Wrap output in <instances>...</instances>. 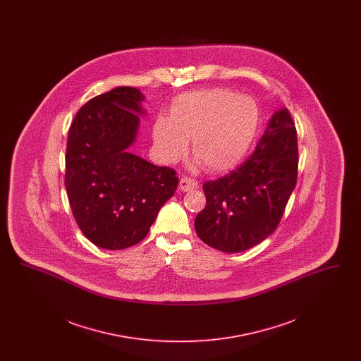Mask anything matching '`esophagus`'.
I'll return each instance as SVG.
<instances>
[{"mask_svg": "<svg viewBox=\"0 0 361 361\" xmlns=\"http://www.w3.org/2000/svg\"><path fill=\"white\" fill-rule=\"evenodd\" d=\"M178 187H180L181 190L187 192V190H190V189L197 188V187H199V183L195 181V180H190L189 177H181Z\"/></svg>", "mask_w": 361, "mask_h": 361, "instance_id": "esophagus-1", "label": "esophagus"}]
</instances>
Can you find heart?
I'll list each match as a JSON object with an SVG mask.
<instances>
[{
    "label": "heart",
    "instance_id": "heart-1",
    "mask_svg": "<svg viewBox=\"0 0 361 361\" xmlns=\"http://www.w3.org/2000/svg\"><path fill=\"white\" fill-rule=\"evenodd\" d=\"M258 105L249 96L214 87L178 96L171 116H158L153 137L158 154L166 162L180 159L192 139L193 154L211 173L234 169L247 153L257 133Z\"/></svg>",
    "mask_w": 361,
    "mask_h": 361
}]
</instances>
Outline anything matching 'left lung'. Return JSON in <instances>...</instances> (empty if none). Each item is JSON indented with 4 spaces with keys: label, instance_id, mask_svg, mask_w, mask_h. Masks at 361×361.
Instances as JSON below:
<instances>
[{
    "label": "left lung",
    "instance_id": "8db88e82",
    "mask_svg": "<svg viewBox=\"0 0 361 361\" xmlns=\"http://www.w3.org/2000/svg\"><path fill=\"white\" fill-rule=\"evenodd\" d=\"M298 178V137L287 108L274 114L255 153L224 177L206 181V207L195 228L208 246L240 253L280 224Z\"/></svg>",
    "mask_w": 361,
    "mask_h": 361
}]
</instances>
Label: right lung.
Segmentation results:
<instances>
[{
  "mask_svg": "<svg viewBox=\"0 0 361 361\" xmlns=\"http://www.w3.org/2000/svg\"><path fill=\"white\" fill-rule=\"evenodd\" d=\"M145 96L119 86L82 105L71 123L65 187L73 216L87 240L121 250L143 240L171 199L176 171L133 154Z\"/></svg>",
  "mask_w": 361,
  "mask_h": 361,
  "instance_id": "obj_1",
  "label": "right lung"
}]
</instances>
